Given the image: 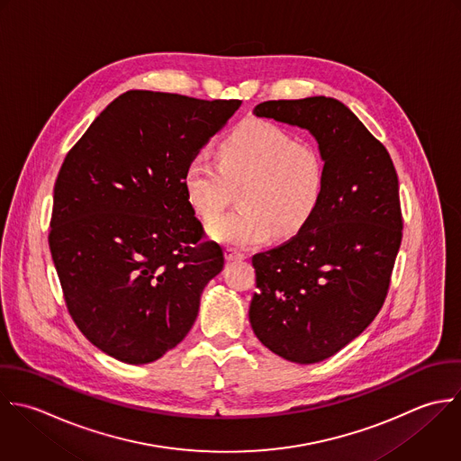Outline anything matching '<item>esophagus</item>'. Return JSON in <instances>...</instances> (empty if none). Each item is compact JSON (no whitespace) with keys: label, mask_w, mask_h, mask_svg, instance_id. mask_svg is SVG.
Here are the masks:
<instances>
[{"label":"esophagus","mask_w":461,"mask_h":461,"mask_svg":"<svg viewBox=\"0 0 461 461\" xmlns=\"http://www.w3.org/2000/svg\"><path fill=\"white\" fill-rule=\"evenodd\" d=\"M224 257H226V260H228V262H233V260H242V258H246V255H244V253H240V251H237V249H233V248H226V251H224Z\"/></svg>","instance_id":"1"}]
</instances>
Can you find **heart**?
<instances>
[{"label":"heart","instance_id":"heart-1","mask_svg":"<svg viewBox=\"0 0 461 461\" xmlns=\"http://www.w3.org/2000/svg\"><path fill=\"white\" fill-rule=\"evenodd\" d=\"M221 159L197 154L185 170L194 212L215 221L230 199L231 185H244L239 212L212 224L215 240L249 248L276 235L296 233L314 213L325 186L321 154L285 129L266 120L242 122L221 145Z\"/></svg>","mask_w":461,"mask_h":461}]
</instances>
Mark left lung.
I'll use <instances>...</instances> for the list:
<instances>
[{
  "instance_id": "8db88e82",
  "label": "left lung",
  "mask_w": 461,
  "mask_h": 461,
  "mask_svg": "<svg viewBox=\"0 0 461 461\" xmlns=\"http://www.w3.org/2000/svg\"><path fill=\"white\" fill-rule=\"evenodd\" d=\"M253 113L307 129L325 161L321 199L300 231L253 257L255 336L276 356L320 363L379 314L402 240L399 177L386 147L339 100H269Z\"/></svg>"
}]
</instances>
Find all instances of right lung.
Segmentation results:
<instances>
[{"label": "right lung", "instance_id": "obj_1", "mask_svg": "<svg viewBox=\"0 0 461 461\" xmlns=\"http://www.w3.org/2000/svg\"><path fill=\"white\" fill-rule=\"evenodd\" d=\"M132 89L66 154L53 186L50 251L78 330L107 356L147 365L190 332L219 244L188 201L186 165L240 107Z\"/></svg>", "mask_w": 461, "mask_h": 461}]
</instances>
